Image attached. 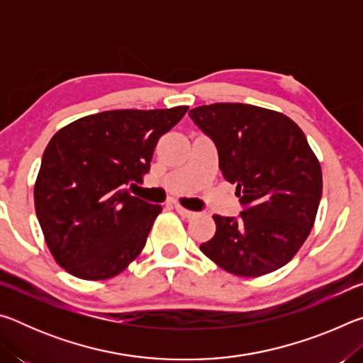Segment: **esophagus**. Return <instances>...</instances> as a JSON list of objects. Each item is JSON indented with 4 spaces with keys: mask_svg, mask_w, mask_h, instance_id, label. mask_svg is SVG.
<instances>
[{
    "mask_svg": "<svg viewBox=\"0 0 363 363\" xmlns=\"http://www.w3.org/2000/svg\"><path fill=\"white\" fill-rule=\"evenodd\" d=\"M174 208H176V211H177V213H179L182 218H186V219H192V218H195V216H196V213H195V211H190V210H186V208H182L181 205H176Z\"/></svg>",
    "mask_w": 363,
    "mask_h": 363,
    "instance_id": "34e87169",
    "label": "esophagus"
}]
</instances>
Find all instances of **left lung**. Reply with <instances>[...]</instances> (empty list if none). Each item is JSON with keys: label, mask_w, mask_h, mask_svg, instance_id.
Segmentation results:
<instances>
[{"label": "left lung", "mask_w": 363, "mask_h": 363, "mask_svg": "<svg viewBox=\"0 0 363 363\" xmlns=\"http://www.w3.org/2000/svg\"><path fill=\"white\" fill-rule=\"evenodd\" d=\"M218 149L219 169L237 184L243 210L214 214L216 233L201 253L227 272L259 277L303 247L322 199L320 163L304 133L284 113L248 104H211L189 112Z\"/></svg>", "instance_id": "left-lung-1"}]
</instances>
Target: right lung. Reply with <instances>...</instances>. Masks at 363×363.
<instances>
[{"instance_id": "add662e5", "label": "right lung", "mask_w": 363, "mask_h": 363, "mask_svg": "<svg viewBox=\"0 0 363 363\" xmlns=\"http://www.w3.org/2000/svg\"><path fill=\"white\" fill-rule=\"evenodd\" d=\"M186 106L108 110L83 116L49 140L35 184V210L54 259L84 280L120 274L145 247L162 211L126 186L149 173L158 139Z\"/></svg>"}]
</instances>
